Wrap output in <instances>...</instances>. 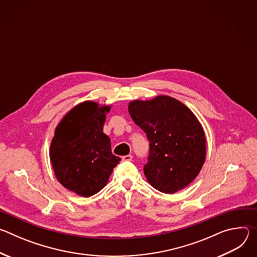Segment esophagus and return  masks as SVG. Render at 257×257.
<instances>
[{
    "mask_svg": "<svg viewBox=\"0 0 257 257\" xmlns=\"http://www.w3.org/2000/svg\"><path fill=\"white\" fill-rule=\"evenodd\" d=\"M122 161L123 162H130V161H132V156L131 155L124 156V157H122Z\"/></svg>",
    "mask_w": 257,
    "mask_h": 257,
    "instance_id": "34e87169",
    "label": "esophagus"
}]
</instances>
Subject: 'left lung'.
I'll return each mask as SVG.
<instances>
[{"instance_id":"obj_1","label":"left lung","mask_w":257,"mask_h":257,"mask_svg":"<svg viewBox=\"0 0 257 257\" xmlns=\"http://www.w3.org/2000/svg\"><path fill=\"white\" fill-rule=\"evenodd\" d=\"M129 114L150 140L144 175L161 192L184 189L199 174L206 156L202 125L191 109L169 95L132 100Z\"/></svg>"}]
</instances>
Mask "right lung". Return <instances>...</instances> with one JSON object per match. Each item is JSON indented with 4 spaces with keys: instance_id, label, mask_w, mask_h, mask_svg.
<instances>
[{
    "instance_id": "right-lung-1",
    "label": "right lung",
    "mask_w": 257,
    "mask_h": 257,
    "mask_svg": "<svg viewBox=\"0 0 257 257\" xmlns=\"http://www.w3.org/2000/svg\"><path fill=\"white\" fill-rule=\"evenodd\" d=\"M111 105L85 100L63 117L55 130L50 159L55 176L68 190L83 197L100 191L121 159L112 154L102 132Z\"/></svg>"
}]
</instances>
